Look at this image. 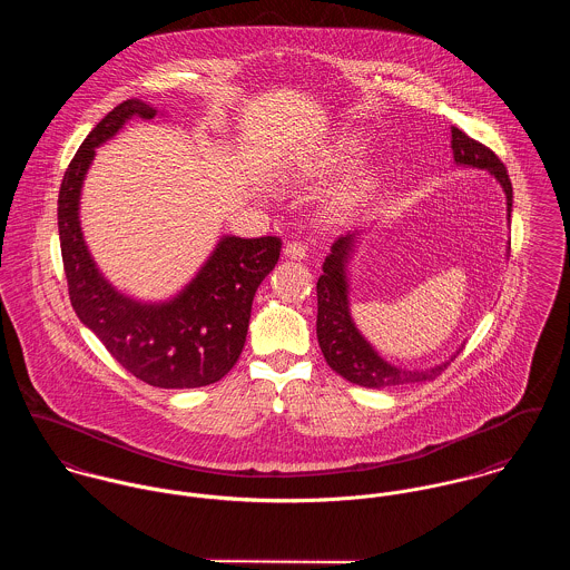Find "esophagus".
I'll return each instance as SVG.
<instances>
[{"label":"esophagus","instance_id":"1","mask_svg":"<svg viewBox=\"0 0 570 570\" xmlns=\"http://www.w3.org/2000/svg\"><path fill=\"white\" fill-rule=\"evenodd\" d=\"M283 254L285 258H292V261H303L307 256V245L301 244V242H289L283 247Z\"/></svg>","mask_w":570,"mask_h":570}]
</instances>
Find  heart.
Instances as JSON below:
<instances>
[{
  "label": "heart",
  "mask_w": 570,
  "mask_h": 570,
  "mask_svg": "<svg viewBox=\"0 0 570 570\" xmlns=\"http://www.w3.org/2000/svg\"><path fill=\"white\" fill-rule=\"evenodd\" d=\"M364 151V138L357 131H340L323 147H318L312 156L301 164L303 179H326L348 164L355 163ZM377 188V175L373 170H362L351 177L333 197L331 210L337 217H353L357 215Z\"/></svg>",
  "instance_id": "b5f03b06"
}]
</instances>
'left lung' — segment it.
<instances>
[{"instance_id": "left-lung-1", "label": "left lung", "mask_w": 570, "mask_h": 570, "mask_svg": "<svg viewBox=\"0 0 570 570\" xmlns=\"http://www.w3.org/2000/svg\"><path fill=\"white\" fill-rule=\"evenodd\" d=\"M452 154L456 166H470L488 170L498 179L507 197V222H511V204H513V188L507 175L504 164L498 160L493 151L485 145L472 140L461 129L452 127ZM362 233H348L331 245V252L323 263V274L318 278V321L316 333L318 344L325 355L326 364L342 375L346 382L364 386V389H395L414 382H430L441 375L450 362H454L456 351L450 360L428 366V368H402L391 364L380 355V351L362 335L351 316V301H348V263L362 244Z\"/></svg>"}]
</instances>
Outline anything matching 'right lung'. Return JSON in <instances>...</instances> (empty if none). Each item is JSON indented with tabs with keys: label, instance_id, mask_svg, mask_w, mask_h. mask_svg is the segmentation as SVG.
Here are the masks:
<instances>
[{
	"label": "right lung",
	"instance_id": "obj_1",
	"mask_svg": "<svg viewBox=\"0 0 570 570\" xmlns=\"http://www.w3.org/2000/svg\"><path fill=\"white\" fill-rule=\"evenodd\" d=\"M156 116V107L129 98L82 140L59 190L61 254L79 321L131 375L158 389H199L219 382L237 364L254 294L281 256V239L222 237L199 272L168 301L145 303L116 289L82 237V181L96 149L125 122Z\"/></svg>",
	"mask_w": 570,
	"mask_h": 570
}]
</instances>
